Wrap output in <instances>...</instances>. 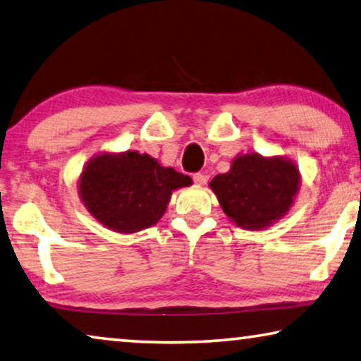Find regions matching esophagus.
<instances>
[{
	"mask_svg": "<svg viewBox=\"0 0 361 361\" xmlns=\"http://www.w3.org/2000/svg\"><path fill=\"white\" fill-rule=\"evenodd\" d=\"M192 181H195L196 185H206V183L209 181V175L201 173V171H199V173L192 175Z\"/></svg>",
	"mask_w": 361,
	"mask_h": 361,
	"instance_id": "34e87169",
	"label": "esophagus"
}]
</instances>
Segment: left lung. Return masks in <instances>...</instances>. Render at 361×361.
I'll return each mask as SVG.
<instances>
[{
	"instance_id": "1",
	"label": "left lung",
	"mask_w": 361,
	"mask_h": 361,
	"mask_svg": "<svg viewBox=\"0 0 361 361\" xmlns=\"http://www.w3.org/2000/svg\"><path fill=\"white\" fill-rule=\"evenodd\" d=\"M300 173L282 157L259 154L236 157L228 173L211 181L224 212L238 227L261 230L287 214L298 191Z\"/></svg>"
}]
</instances>
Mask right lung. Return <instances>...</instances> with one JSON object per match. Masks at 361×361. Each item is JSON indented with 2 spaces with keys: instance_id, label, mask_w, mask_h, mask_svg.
Wrapping results in <instances>:
<instances>
[{
  "instance_id": "1",
  "label": "right lung",
  "mask_w": 361,
  "mask_h": 361,
  "mask_svg": "<svg viewBox=\"0 0 361 361\" xmlns=\"http://www.w3.org/2000/svg\"><path fill=\"white\" fill-rule=\"evenodd\" d=\"M190 185L188 175L128 150L90 160L80 175L79 192L87 211L106 228L134 233L157 224L171 191Z\"/></svg>"
}]
</instances>
